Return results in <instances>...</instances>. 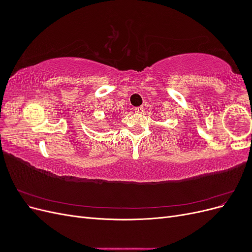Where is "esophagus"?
Returning a JSON list of instances; mask_svg holds the SVG:
<instances>
[{
	"label": "esophagus",
	"instance_id": "34e87169",
	"mask_svg": "<svg viewBox=\"0 0 252 252\" xmlns=\"http://www.w3.org/2000/svg\"><path fill=\"white\" fill-rule=\"evenodd\" d=\"M133 111H134L135 113H142V112L144 111V107H143V106H140V107H135V108L133 109Z\"/></svg>",
	"mask_w": 252,
	"mask_h": 252
}]
</instances>
